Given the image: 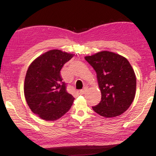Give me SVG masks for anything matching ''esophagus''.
Returning a JSON list of instances; mask_svg holds the SVG:
<instances>
[{"mask_svg": "<svg viewBox=\"0 0 156 156\" xmlns=\"http://www.w3.org/2000/svg\"><path fill=\"white\" fill-rule=\"evenodd\" d=\"M85 89H81V90H80L79 91V94H80V95H83V94H84V93H85Z\"/></svg>", "mask_w": 156, "mask_h": 156, "instance_id": "obj_1", "label": "esophagus"}]
</instances>
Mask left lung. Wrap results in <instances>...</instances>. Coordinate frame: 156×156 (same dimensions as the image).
<instances>
[{
    "mask_svg": "<svg viewBox=\"0 0 156 156\" xmlns=\"http://www.w3.org/2000/svg\"><path fill=\"white\" fill-rule=\"evenodd\" d=\"M96 71L101 100L92 107L95 112L106 118L115 117L130 107L136 95V78L125 57L103 51L85 57Z\"/></svg>",
    "mask_w": 156,
    "mask_h": 156,
    "instance_id": "1",
    "label": "left lung"
}]
</instances>
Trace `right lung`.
<instances>
[{
    "instance_id": "add662e5",
    "label": "right lung",
    "mask_w": 156,
    "mask_h": 156,
    "mask_svg": "<svg viewBox=\"0 0 156 156\" xmlns=\"http://www.w3.org/2000/svg\"><path fill=\"white\" fill-rule=\"evenodd\" d=\"M73 54L58 49L47 51L31 62L25 79L24 93L34 113L45 120H56L65 115L74 98L67 91L60 70Z\"/></svg>"
}]
</instances>
